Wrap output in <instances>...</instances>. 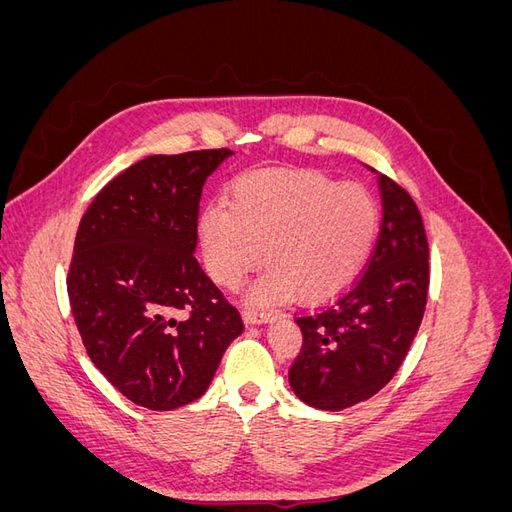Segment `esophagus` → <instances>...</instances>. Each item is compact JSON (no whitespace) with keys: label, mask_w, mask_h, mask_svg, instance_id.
<instances>
[{"label":"esophagus","mask_w":512,"mask_h":512,"mask_svg":"<svg viewBox=\"0 0 512 512\" xmlns=\"http://www.w3.org/2000/svg\"><path fill=\"white\" fill-rule=\"evenodd\" d=\"M243 322L245 324H262V322H269L273 318L271 312H265V309L260 307H243Z\"/></svg>","instance_id":"esophagus-1"}]
</instances>
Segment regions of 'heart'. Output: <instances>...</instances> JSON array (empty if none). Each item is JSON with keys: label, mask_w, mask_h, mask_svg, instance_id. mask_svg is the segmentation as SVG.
<instances>
[{"label": "heart", "mask_w": 512, "mask_h": 512, "mask_svg": "<svg viewBox=\"0 0 512 512\" xmlns=\"http://www.w3.org/2000/svg\"><path fill=\"white\" fill-rule=\"evenodd\" d=\"M378 222L376 198L359 183L316 170H252L232 185L226 209L203 211L198 237L215 284L239 288L265 256L269 271L252 301L318 303L356 280Z\"/></svg>", "instance_id": "heart-1"}]
</instances>
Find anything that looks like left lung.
<instances>
[{"instance_id": "obj_1", "label": "left lung", "mask_w": 512, "mask_h": 512, "mask_svg": "<svg viewBox=\"0 0 512 512\" xmlns=\"http://www.w3.org/2000/svg\"><path fill=\"white\" fill-rule=\"evenodd\" d=\"M378 185L382 224L365 271L327 305L294 318L303 346L288 380L301 401L320 410L350 408L389 384L425 314L429 245L423 218L391 177L378 175Z\"/></svg>"}]
</instances>
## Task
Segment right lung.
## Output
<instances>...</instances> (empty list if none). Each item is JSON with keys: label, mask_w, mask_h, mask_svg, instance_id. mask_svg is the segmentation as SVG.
I'll use <instances>...</instances> for the list:
<instances>
[{"label": "right lung", "mask_w": 512, "mask_h": 512, "mask_svg": "<svg viewBox=\"0 0 512 512\" xmlns=\"http://www.w3.org/2000/svg\"><path fill=\"white\" fill-rule=\"evenodd\" d=\"M230 149L149 156L108 181L74 239L68 297L89 359L134 404L203 395L243 320L194 258L198 203Z\"/></svg>", "instance_id": "right-lung-1"}]
</instances>
